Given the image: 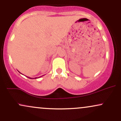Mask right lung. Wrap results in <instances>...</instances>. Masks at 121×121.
Here are the masks:
<instances>
[{"label":"right lung","mask_w":121,"mask_h":121,"mask_svg":"<svg viewBox=\"0 0 121 121\" xmlns=\"http://www.w3.org/2000/svg\"><path fill=\"white\" fill-rule=\"evenodd\" d=\"M28 77V78H30V79H32V78H30V77ZM35 78H37V77H35Z\"/></svg>","instance_id":"add662e5"}]
</instances>
